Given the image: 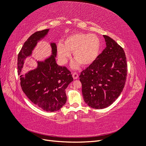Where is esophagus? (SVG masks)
Instances as JSON below:
<instances>
[{
  "mask_svg": "<svg viewBox=\"0 0 146 146\" xmlns=\"http://www.w3.org/2000/svg\"><path fill=\"white\" fill-rule=\"evenodd\" d=\"M72 77L74 79H77L78 77V74L77 73L74 72L72 74Z\"/></svg>",
  "mask_w": 146,
  "mask_h": 146,
  "instance_id": "1",
  "label": "esophagus"
}]
</instances>
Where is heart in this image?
Wrapping results in <instances>:
<instances>
[{
	"mask_svg": "<svg viewBox=\"0 0 146 146\" xmlns=\"http://www.w3.org/2000/svg\"><path fill=\"white\" fill-rule=\"evenodd\" d=\"M101 47V42L98 36L94 34L77 33L70 35L57 44V54L61 63L65 64L73 52L76 60L71 64L73 69L78 68V63L88 66L98 58Z\"/></svg>",
	"mask_w": 146,
	"mask_h": 146,
	"instance_id": "heart-1",
	"label": "heart"
}]
</instances>
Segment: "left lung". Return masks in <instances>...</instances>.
<instances>
[{"label":"left lung","instance_id":"1","mask_svg":"<svg viewBox=\"0 0 146 146\" xmlns=\"http://www.w3.org/2000/svg\"><path fill=\"white\" fill-rule=\"evenodd\" d=\"M103 36L105 48L79 76L84 101L96 109L107 108L117 99L125 86L127 75L123 48L110 37Z\"/></svg>","mask_w":146,"mask_h":146}]
</instances>
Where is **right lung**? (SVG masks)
<instances>
[{
    "label": "right lung",
    "mask_w": 146,
    "mask_h": 146,
    "mask_svg": "<svg viewBox=\"0 0 146 146\" xmlns=\"http://www.w3.org/2000/svg\"><path fill=\"white\" fill-rule=\"evenodd\" d=\"M49 29L37 32L25 42L17 57V73L23 92L35 105L46 111H58L66 104V89L73 81L71 72L56 62V46L51 42V55L43 61H37L36 68L23 74L25 59L32 55L38 42L44 39ZM34 59V58H33Z\"/></svg>",
    "instance_id": "right-lung-1"
}]
</instances>
